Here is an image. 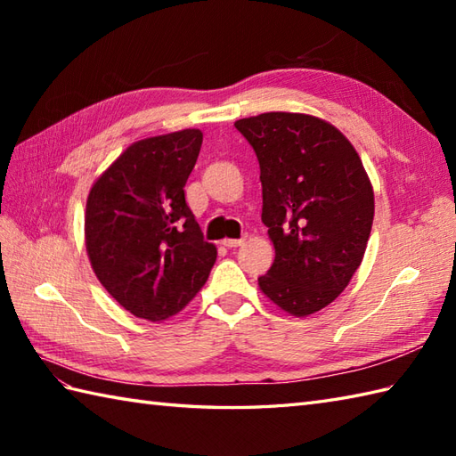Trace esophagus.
Returning a JSON list of instances; mask_svg holds the SVG:
<instances>
[{"label": "esophagus", "mask_w": 456, "mask_h": 456, "mask_svg": "<svg viewBox=\"0 0 456 456\" xmlns=\"http://www.w3.org/2000/svg\"><path fill=\"white\" fill-rule=\"evenodd\" d=\"M245 240H247L245 237H243V239H223V245L229 247V248H235V247H240V245H243Z\"/></svg>", "instance_id": "1"}]
</instances>
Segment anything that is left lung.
Returning <instances> with one entry per match:
<instances>
[{"mask_svg":"<svg viewBox=\"0 0 456 456\" xmlns=\"http://www.w3.org/2000/svg\"><path fill=\"white\" fill-rule=\"evenodd\" d=\"M255 149L263 223L276 256L258 278L282 312L327 307L361 266L374 219V190L358 152L325 119L270 111L235 121Z\"/></svg>","mask_w":456,"mask_h":456,"instance_id":"obj_1","label":"left lung"}]
</instances>
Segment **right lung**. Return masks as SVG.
Instances as JSON below:
<instances>
[{"instance_id": "1", "label": "right lung", "mask_w": 456, "mask_h": 456, "mask_svg": "<svg viewBox=\"0 0 456 456\" xmlns=\"http://www.w3.org/2000/svg\"><path fill=\"white\" fill-rule=\"evenodd\" d=\"M203 133L183 129L133 142L94 182L86 250L95 276L134 317L167 322L186 307L216 265L217 248L183 196Z\"/></svg>"}]
</instances>
